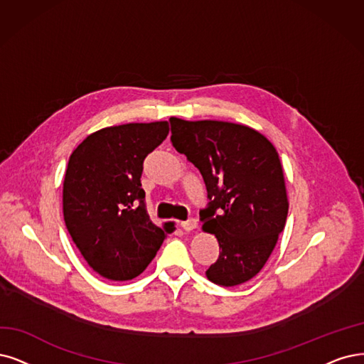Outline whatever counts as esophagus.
Returning a JSON list of instances; mask_svg holds the SVG:
<instances>
[{
  "instance_id": "esophagus-1",
  "label": "esophagus",
  "mask_w": 364,
  "mask_h": 364,
  "mask_svg": "<svg viewBox=\"0 0 364 364\" xmlns=\"http://www.w3.org/2000/svg\"><path fill=\"white\" fill-rule=\"evenodd\" d=\"M196 226H198V222H196V219H189V220H184V222H181V228L184 231H193V230H196Z\"/></svg>"
}]
</instances>
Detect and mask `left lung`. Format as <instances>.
I'll use <instances>...</instances> for the list:
<instances>
[{"label":"left lung","instance_id":"1","mask_svg":"<svg viewBox=\"0 0 364 364\" xmlns=\"http://www.w3.org/2000/svg\"><path fill=\"white\" fill-rule=\"evenodd\" d=\"M172 145L199 169L210 204L203 230L219 241L208 280L237 287L257 276L284 231L288 196L274 145L262 133L228 121L171 117Z\"/></svg>","mask_w":364,"mask_h":364}]
</instances>
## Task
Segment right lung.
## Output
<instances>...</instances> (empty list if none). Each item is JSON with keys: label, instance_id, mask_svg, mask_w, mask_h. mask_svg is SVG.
<instances>
[{"label": "right lung", "instance_id": "obj_1", "mask_svg": "<svg viewBox=\"0 0 364 364\" xmlns=\"http://www.w3.org/2000/svg\"><path fill=\"white\" fill-rule=\"evenodd\" d=\"M168 121L105 127L80 142L63 183L67 231L94 272L130 280L153 261L172 223L156 226L141 187L144 159L165 141Z\"/></svg>", "mask_w": 364, "mask_h": 364}]
</instances>
